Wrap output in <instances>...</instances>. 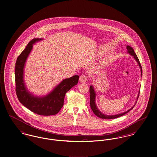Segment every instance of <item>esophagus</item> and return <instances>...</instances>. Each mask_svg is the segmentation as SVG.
<instances>
[{
  "label": "esophagus",
  "mask_w": 157,
  "mask_h": 157,
  "mask_svg": "<svg viewBox=\"0 0 157 157\" xmlns=\"http://www.w3.org/2000/svg\"><path fill=\"white\" fill-rule=\"evenodd\" d=\"M87 78L85 75H81L79 78V82H86L87 81Z\"/></svg>",
  "instance_id": "esophagus-1"
}]
</instances>
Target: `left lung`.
<instances>
[{
	"label": "left lung",
	"mask_w": 157,
	"mask_h": 157,
	"mask_svg": "<svg viewBox=\"0 0 157 157\" xmlns=\"http://www.w3.org/2000/svg\"><path fill=\"white\" fill-rule=\"evenodd\" d=\"M127 53H129L130 55L132 56L134 59L136 60V61L137 62V63L138 64V66L140 67V68L141 69V76H142V73H143V70H142V67H141V64L140 63L139 61V59L138 58V57L136 56V54L133 49V48H131L130 46H127ZM140 91H139V93L138 94V96H137V98H136V101L135 104L133 105V107H132L130 109L126 111L125 112H124L122 113H120V114H116V115H106V114H103L102 113H101L99 109L97 108V105H96V92H95V90L94 87L91 85L90 87V107H91V109H92V111H93L94 114L96 115V116H97L99 118H103V119H114V118H117L118 117H120L121 116H124V114H127V113H128L130 111H131V109H132L136 104V101L138 100V97H139V94H140Z\"/></svg>",
	"instance_id": "8db88e82"
}]
</instances>
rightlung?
Wrapping results in <instances>:
<instances>
[{
  "mask_svg": "<svg viewBox=\"0 0 157 157\" xmlns=\"http://www.w3.org/2000/svg\"><path fill=\"white\" fill-rule=\"evenodd\" d=\"M42 40L41 38L32 39L18 56L15 66L16 91L19 101L31 111L41 116H53L63 107L66 93L77 84L79 76L75 75L63 80L45 96H34L29 92L24 81V68L33 45Z\"/></svg>",
  "mask_w": 157,
  "mask_h": 157,
  "instance_id": "right-lung-1",
  "label": "right lung"
}]
</instances>
